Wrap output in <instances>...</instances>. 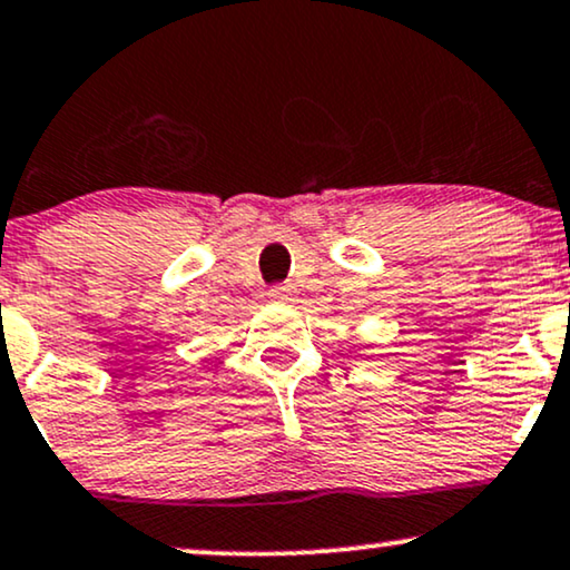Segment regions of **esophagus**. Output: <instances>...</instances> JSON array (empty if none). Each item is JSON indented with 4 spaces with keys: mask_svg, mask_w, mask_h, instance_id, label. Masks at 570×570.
I'll list each match as a JSON object with an SVG mask.
<instances>
[{
    "mask_svg": "<svg viewBox=\"0 0 570 570\" xmlns=\"http://www.w3.org/2000/svg\"><path fill=\"white\" fill-rule=\"evenodd\" d=\"M268 297H271L273 302H292V297H294V289H292L289 284L271 286V289H268Z\"/></svg>",
    "mask_w": 570,
    "mask_h": 570,
    "instance_id": "34e87169",
    "label": "esophagus"
}]
</instances>
